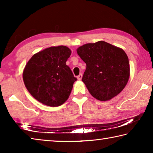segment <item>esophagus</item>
<instances>
[{"mask_svg": "<svg viewBox=\"0 0 153 153\" xmlns=\"http://www.w3.org/2000/svg\"><path fill=\"white\" fill-rule=\"evenodd\" d=\"M82 74H80L77 77V79H78V80H81L82 79Z\"/></svg>", "mask_w": 153, "mask_h": 153, "instance_id": "34e87169", "label": "esophagus"}]
</instances>
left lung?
Listing matches in <instances>:
<instances>
[{"label":"left lung","mask_w":153,"mask_h":153,"mask_svg":"<svg viewBox=\"0 0 153 153\" xmlns=\"http://www.w3.org/2000/svg\"><path fill=\"white\" fill-rule=\"evenodd\" d=\"M77 53L86 64L82 82L96 99H112L126 87L130 69L122 48L98 41L79 46Z\"/></svg>","instance_id":"obj_1"}]
</instances>
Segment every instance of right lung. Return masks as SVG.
I'll return each instance as SVG.
<instances>
[{
	"label": "right lung",
	"instance_id": "1",
	"mask_svg": "<svg viewBox=\"0 0 153 153\" xmlns=\"http://www.w3.org/2000/svg\"><path fill=\"white\" fill-rule=\"evenodd\" d=\"M71 51L65 46H51L33 55L23 71L25 87L42 104L58 107L68 99L76 77L66 61Z\"/></svg>",
	"mask_w": 153,
	"mask_h": 153
}]
</instances>
